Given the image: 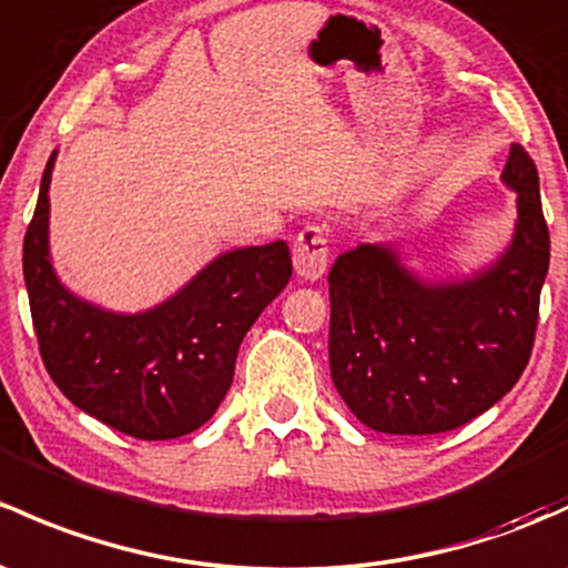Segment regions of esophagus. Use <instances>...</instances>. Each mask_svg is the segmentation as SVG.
<instances>
[{"label": "esophagus", "instance_id": "34e87169", "mask_svg": "<svg viewBox=\"0 0 568 568\" xmlns=\"http://www.w3.org/2000/svg\"><path fill=\"white\" fill-rule=\"evenodd\" d=\"M329 229L321 223H310L294 239V268L302 280H318L329 264Z\"/></svg>", "mask_w": 568, "mask_h": 568}]
</instances>
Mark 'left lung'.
Segmentation results:
<instances>
[{"label": "left lung", "mask_w": 568, "mask_h": 568, "mask_svg": "<svg viewBox=\"0 0 568 568\" xmlns=\"http://www.w3.org/2000/svg\"><path fill=\"white\" fill-rule=\"evenodd\" d=\"M504 182L517 193L515 239L474 280L422 283L384 244H359L334 261L332 381L369 429H457L520 381L539 324L550 231L539 174L520 143H511Z\"/></svg>", "instance_id": "1"}]
</instances>
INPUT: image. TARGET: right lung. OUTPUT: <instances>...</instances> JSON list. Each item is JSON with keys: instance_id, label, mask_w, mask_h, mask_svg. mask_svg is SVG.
<instances>
[{"instance_id": "add662e5", "label": "right lung", "mask_w": 568, "mask_h": 568, "mask_svg": "<svg viewBox=\"0 0 568 568\" xmlns=\"http://www.w3.org/2000/svg\"><path fill=\"white\" fill-rule=\"evenodd\" d=\"M53 158L23 236V280L48 375L70 403L124 435L171 440L193 433L223 403L244 334L288 285V244L220 255L146 313H105L75 300L48 261Z\"/></svg>"}]
</instances>
